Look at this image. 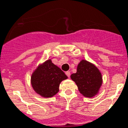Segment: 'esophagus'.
Wrapping results in <instances>:
<instances>
[{"label": "esophagus", "mask_w": 128, "mask_h": 128, "mask_svg": "<svg viewBox=\"0 0 128 128\" xmlns=\"http://www.w3.org/2000/svg\"><path fill=\"white\" fill-rule=\"evenodd\" d=\"M66 74L68 76V77H70V72H68H68H66Z\"/></svg>", "instance_id": "1"}]
</instances>
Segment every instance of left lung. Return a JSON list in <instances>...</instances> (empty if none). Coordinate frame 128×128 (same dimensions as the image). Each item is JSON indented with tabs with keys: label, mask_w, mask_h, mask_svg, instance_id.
<instances>
[{
	"label": "left lung",
	"mask_w": 128,
	"mask_h": 128,
	"mask_svg": "<svg viewBox=\"0 0 128 128\" xmlns=\"http://www.w3.org/2000/svg\"><path fill=\"white\" fill-rule=\"evenodd\" d=\"M70 78L74 82L80 93L86 98H92L99 93L102 84V75L93 63L82 59L77 66L76 72Z\"/></svg>",
	"instance_id": "obj_1"
}]
</instances>
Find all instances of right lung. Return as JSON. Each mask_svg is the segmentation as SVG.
Here are the masks:
<instances>
[{
    "instance_id": "add662e5",
    "label": "right lung",
    "mask_w": 128,
    "mask_h": 128,
    "mask_svg": "<svg viewBox=\"0 0 128 128\" xmlns=\"http://www.w3.org/2000/svg\"><path fill=\"white\" fill-rule=\"evenodd\" d=\"M68 76L51 59L39 64L32 72L30 84L34 91L42 98H52L59 91V86Z\"/></svg>"
}]
</instances>
